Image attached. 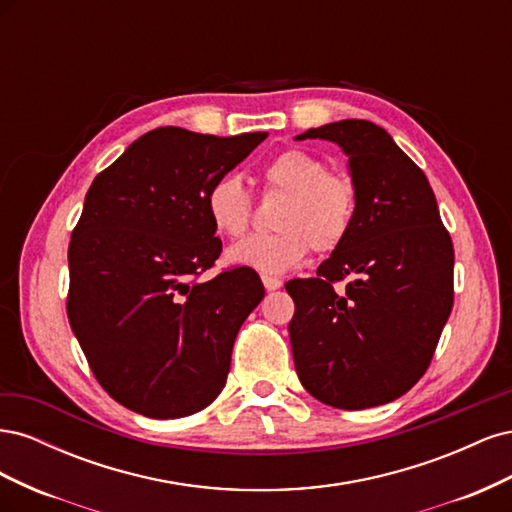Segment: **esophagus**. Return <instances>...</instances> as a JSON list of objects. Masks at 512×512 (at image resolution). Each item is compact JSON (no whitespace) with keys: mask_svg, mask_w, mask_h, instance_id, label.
Segmentation results:
<instances>
[{"mask_svg":"<svg viewBox=\"0 0 512 512\" xmlns=\"http://www.w3.org/2000/svg\"><path fill=\"white\" fill-rule=\"evenodd\" d=\"M262 284H265L267 290H277L282 286L280 277H273V275H262Z\"/></svg>","mask_w":512,"mask_h":512,"instance_id":"esophagus-1","label":"esophagus"}]
</instances>
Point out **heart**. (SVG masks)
Segmentation results:
<instances>
[{
	"label": "heart",
	"instance_id": "obj_1",
	"mask_svg": "<svg viewBox=\"0 0 512 512\" xmlns=\"http://www.w3.org/2000/svg\"><path fill=\"white\" fill-rule=\"evenodd\" d=\"M262 181L269 192L284 194L275 211L280 230L232 245L226 254L232 265L282 275L301 265L312 245L331 252L346 239L356 211V190L348 175L327 170L303 149H288L262 166ZM205 209L213 228L226 237H241L252 220V198L237 175L211 183Z\"/></svg>",
	"mask_w": 512,
	"mask_h": 512
}]
</instances>
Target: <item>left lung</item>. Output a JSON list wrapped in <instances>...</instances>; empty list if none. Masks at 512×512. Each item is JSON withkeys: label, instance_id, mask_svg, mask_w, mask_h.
Here are the masks:
<instances>
[{"label": "left lung", "instance_id": "8db88e82", "mask_svg": "<svg viewBox=\"0 0 512 512\" xmlns=\"http://www.w3.org/2000/svg\"><path fill=\"white\" fill-rule=\"evenodd\" d=\"M346 153L356 211L316 277L290 280L292 359L309 395L339 410L389 404L421 380L453 309L451 237L425 173L365 119L312 128ZM350 276L346 293L332 282Z\"/></svg>", "mask_w": 512, "mask_h": 512}]
</instances>
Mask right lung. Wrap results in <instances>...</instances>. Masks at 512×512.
<instances>
[{
  "mask_svg": "<svg viewBox=\"0 0 512 512\" xmlns=\"http://www.w3.org/2000/svg\"><path fill=\"white\" fill-rule=\"evenodd\" d=\"M267 136L158 128L91 183L68 247V318L102 389L132 412L190 416L224 389L265 288L247 267L194 282L222 252L205 194Z\"/></svg>",
  "mask_w": 512,
  "mask_h": 512,
  "instance_id": "1",
  "label": "right lung"
}]
</instances>
